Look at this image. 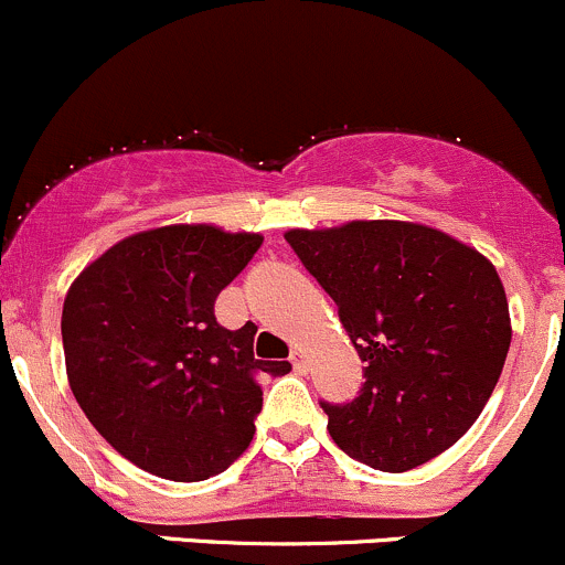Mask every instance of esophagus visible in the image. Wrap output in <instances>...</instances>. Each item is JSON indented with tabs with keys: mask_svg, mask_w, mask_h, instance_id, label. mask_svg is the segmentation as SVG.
I'll return each mask as SVG.
<instances>
[{
	"mask_svg": "<svg viewBox=\"0 0 565 565\" xmlns=\"http://www.w3.org/2000/svg\"><path fill=\"white\" fill-rule=\"evenodd\" d=\"M289 362H292V367L298 373H306L308 371V358H306V352H302V349H295L292 358H289Z\"/></svg>",
	"mask_w": 565,
	"mask_h": 565,
	"instance_id": "34e87169",
	"label": "esophagus"
}]
</instances>
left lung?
Listing matches in <instances>:
<instances>
[{
    "label": "left lung",
    "instance_id": "1",
    "mask_svg": "<svg viewBox=\"0 0 565 565\" xmlns=\"http://www.w3.org/2000/svg\"><path fill=\"white\" fill-rule=\"evenodd\" d=\"M335 300L362 367L354 401L319 406L332 441L376 471H412L482 414L512 343L503 284L479 252L408 222L289 230Z\"/></svg>",
    "mask_w": 565,
    "mask_h": 565
}]
</instances>
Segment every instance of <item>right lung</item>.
<instances>
[{
  "instance_id": "right-lung-1",
  "label": "right lung",
  "mask_w": 565,
  "mask_h": 565,
  "mask_svg": "<svg viewBox=\"0 0 565 565\" xmlns=\"http://www.w3.org/2000/svg\"><path fill=\"white\" fill-rule=\"evenodd\" d=\"M263 237L207 224L148 230L75 278L62 311L70 387L99 436L148 473L203 482L246 452L263 412L252 322H216L218 292Z\"/></svg>"
}]
</instances>
